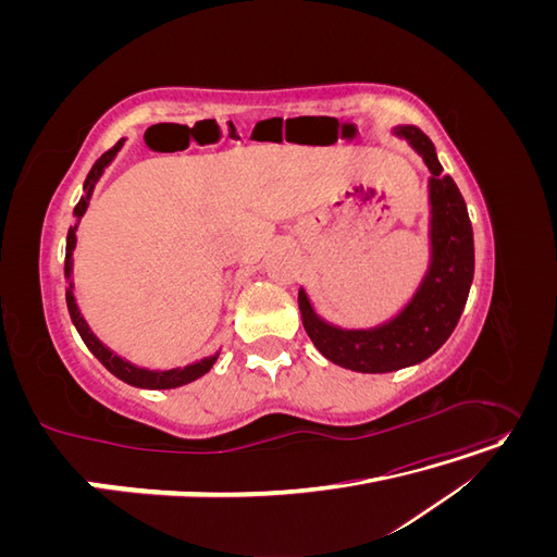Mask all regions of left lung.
I'll return each mask as SVG.
<instances>
[{
	"label": "left lung",
	"instance_id": "1",
	"mask_svg": "<svg viewBox=\"0 0 557 557\" xmlns=\"http://www.w3.org/2000/svg\"><path fill=\"white\" fill-rule=\"evenodd\" d=\"M423 158L430 170V260L416 293L393 318L372 327H339L320 315L307 288L297 301L309 339L323 356L344 369L362 374H385L428 360L458 325L474 281V232L458 185L442 174L434 144L413 125L391 129Z\"/></svg>",
	"mask_w": 557,
	"mask_h": 557
}]
</instances>
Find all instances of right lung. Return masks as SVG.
I'll use <instances>...</instances> for the list:
<instances>
[{
	"mask_svg": "<svg viewBox=\"0 0 557 557\" xmlns=\"http://www.w3.org/2000/svg\"><path fill=\"white\" fill-rule=\"evenodd\" d=\"M125 146V139L117 141L111 150H107V153L99 158L92 170L86 178V183H83V195L78 199V205L74 209V218L76 223L70 227V232H66V256H64V278H66V309H70V315H72V323L74 327L78 330L83 344L88 346V350L92 352V356L102 362L109 372L113 376H117L121 381L134 385V387H144V391H172V387H181V385H188L197 379L205 376L207 372H211V367L215 364L218 356H221V348H218L215 352H211V356H205L199 358L195 362H188L183 367H172V369H148V367H139L129 362L127 358L117 356L115 350H111L99 336L90 330L88 320L83 318L81 309H78V301H76V295H74V248H76V230H78V223L81 218L86 215L88 207H90V197L95 193V185L97 181L104 176L107 166L115 160V156L121 153V148Z\"/></svg>",
	"mask_w": 557,
	"mask_h": 557,
	"instance_id": "obj_1",
	"label": "right lung"
}]
</instances>
